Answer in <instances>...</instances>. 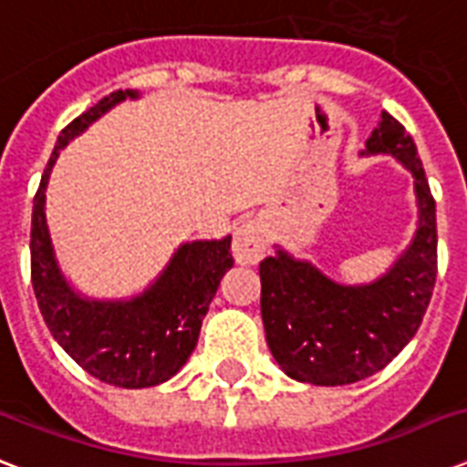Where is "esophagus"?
Instances as JSON below:
<instances>
[{"label":"esophagus","mask_w":467,"mask_h":467,"mask_svg":"<svg viewBox=\"0 0 467 467\" xmlns=\"http://www.w3.org/2000/svg\"><path fill=\"white\" fill-rule=\"evenodd\" d=\"M266 252V233L256 220H244L237 225L233 240V256L237 264L252 266L264 256Z\"/></svg>","instance_id":"34e87169"}]
</instances>
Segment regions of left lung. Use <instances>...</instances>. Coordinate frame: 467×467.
Masks as SVG:
<instances>
[{
  "instance_id": "obj_1",
  "label": "left lung",
  "mask_w": 467,
  "mask_h": 467,
  "mask_svg": "<svg viewBox=\"0 0 467 467\" xmlns=\"http://www.w3.org/2000/svg\"><path fill=\"white\" fill-rule=\"evenodd\" d=\"M361 155H392L414 176L417 233L383 276L341 285L284 249L259 264L266 344L285 376L348 385L383 370L410 344L436 281V203L405 126L380 113Z\"/></svg>"
}]
</instances>
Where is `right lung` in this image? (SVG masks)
Listing matches in <instances>:
<instances>
[{"mask_svg": "<svg viewBox=\"0 0 467 467\" xmlns=\"http://www.w3.org/2000/svg\"><path fill=\"white\" fill-rule=\"evenodd\" d=\"M126 99H138V91H113L72 120L57 138L33 198L31 281L40 315L57 344L101 383L135 390L164 383L189 361L220 278L234 262L230 234L223 240L186 242L155 284L128 300L87 298L62 276L47 233V179L60 150Z\"/></svg>", "mask_w": 467, "mask_h": 467, "instance_id": "add662e5", "label": "right lung"}]
</instances>
